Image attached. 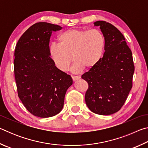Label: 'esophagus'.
<instances>
[{"mask_svg":"<svg viewBox=\"0 0 148 148\" xmlns=\"http://www.w3.org/2000/svg\"><path fill=\"white\" fill-rule=\"evenodd\" d=\"M80 78L79 76H72V79L73 81H76V80L79 79Z\"/></svg>","mask_w":148,"mask_h":148,"instance_id":"1","label":"esophagus"}]
</instances>
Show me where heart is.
Returning <instances> with one entry per match:
<instances>
[{
  "mask_svg": "<svg viewBox=\"0 0 148 148\" xmlns=\"http://www.w3.org/2000/svg\"><path fill=\"white\" fill-rule=\"evenodd\" d=\"M57 40L59 45H50L48 54L61 71L69 69L72 57L75 61L74 71L93 69L99 63L104 51V36L97 29L66 30L59 34Z\"/></svg>",
  "mask_w": 148,
  "mask_h": 148,
  "instance_id": "1",
  "label": "heart"
}]
</instances>
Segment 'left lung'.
I'll return each instance as SVG.
<instances>
[{
    "mask_svg": "<svg viewBox=\"0 0 148 148\" xmlns=\"http://www.w3.org/2000/svg\"><path fill=\"white\" fill-rule=\"evenodd\" d=\"M104 37L105 52L93 69L82 78L87 82L85 101L99 115L113 114L123 106L132 87L134 65L131 49L116 27L104 21L95 22Z\"/></svg>",
    "mask_w": 148,
    "mask_h": 148,
    "instance_id": "left-lung-1",
    "label": "left lung"
}]
</instances>
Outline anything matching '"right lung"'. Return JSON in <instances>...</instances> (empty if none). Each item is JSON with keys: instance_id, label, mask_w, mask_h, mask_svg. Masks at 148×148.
<instances>
[{"instance_id": "add662e5", "label": "right lung", "mask_w": 148, "mask_h": 148, "mask_svg": "<svg viewBox=\"0 0 148 148\" xmlns=\"http://www.w3.org/2000/svg\"><path fill=\"white\" fill-rule=\"evenodd\" d=\"M57 25L39 22L20 37L14 52V76L17 95L26 109L36 117L56 116L62 109L66 90L72 84L70 75L55 66L48 54Z\"/></svg>"}]
</instances>
